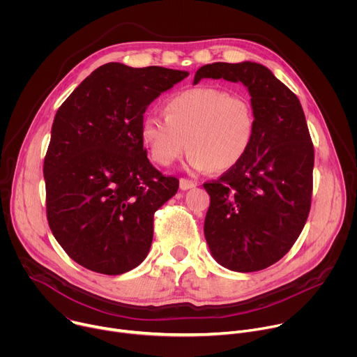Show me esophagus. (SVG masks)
I'll use <instances>...</instances> for the list:
<instances>
[{
  "label": "esophagus",
  "instance_id": "1",
  "mask_svg": "<svg viewBox=\"0 0 357 357\" xmlns=\"http://www.w3.org/2000/svg\"><path fill=\"white\" fill-rule=\"evenodd\" d=\"M195 186H196V183L193 181H189V179H185V178L179 179V188L182 190H188V189H192Z\"/></svg>",
  "mask_w": 357,
  "mask_h": 357
}]
</instances>
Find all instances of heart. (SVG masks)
<instances>
[{
	"mask_svg": "<svg viewBox=\"0 0 357 357\" xmlns=\"http://www.w3.org/2000/svg\"><path fill=\"white\" fill-rule=\"evenodd\" d=\"M164 110L165 117L149 112L141 124L142 141L161 167L175 164L189 146L192 171H227L252 144L256 117L241 96L212 86L192 87L171 96Z\"/></svg>",
	"mask_w": 357,
	"mask_h": 357,
	"instance_id": "obj_1",
	"label": "heart"
}]
</instances>
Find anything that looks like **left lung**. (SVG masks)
I'll return each instance as SVG.
<instances>
[{
	"label": "left lung",
	"mask_w": 357,
	"mask_h": 357,
	"mask_svg": "<svg viewBox=\"0 0 357 357\" xmlns=\"http://www.w3.org/2000/svg\"><path fill=\"white\" fill-rule=\"evenodd\" d=\"M202 79L243 83L256 117L252 144L234 168L203 188L211 195L205 237L227 270H264L289 251L308 219L314 145L298 97L256 62L205 65Z\"/></svg>",
	"instance_id": "1"
}]
</instances>
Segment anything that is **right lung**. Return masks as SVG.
<instances>
[{
	"label": "right lung",
	"instance_id": "add662e5",
	"mask_svg": "<svg viewBox=\"0 0 357 357\" xmlns=\"http://www.w3.org/2000/svg\"><path fill=\"white\" fill-rule=\"evenodd\" d=\"M189 72L161 66L97 68L56 112L43 164L49 227L82 267L119 275L151 248L154 213L179 181L146 158L148 106Z\"/></svg>",
	"mask_w": 357,
	"mask_h": 357
}]
</instances>
